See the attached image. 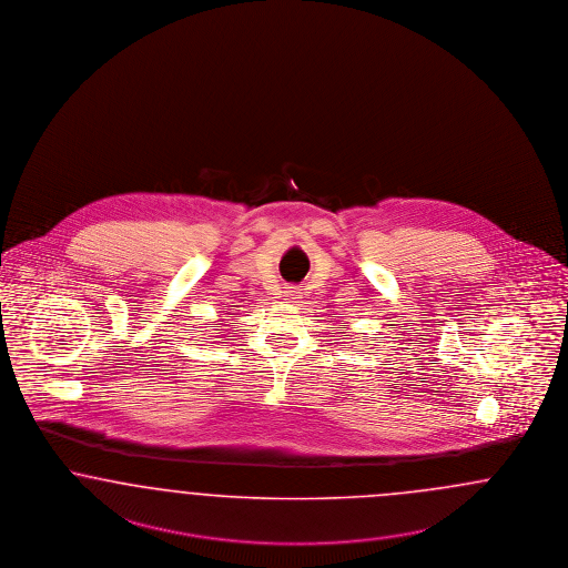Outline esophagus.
<instances>
[{
  "label": "esophagus",
  "mask_w": 568,
  "mask_h": 568,
  "mask_svg": "<svg viewBox=\"0 0 568 568\" xmlns=\"http://www.w3.org/2000/svg\"><path fill=\"white\" fill-rule=\"evenodd\" d=\"M283 294H285V300H292V302L300 297V292H297V287H285V292H283Z\"/></svg>",
  "instance_id": "34e87169"
}]
</instances>
